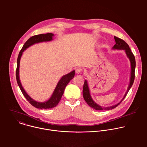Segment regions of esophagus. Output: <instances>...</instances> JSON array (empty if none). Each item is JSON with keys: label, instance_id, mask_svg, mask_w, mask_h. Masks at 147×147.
Wrapping results in <instances>:
<instances>
[{"label": "esophagus", "instance_id": "esophagus-1", "mask_svg": "<svg viewBox=\"0 0 147 147\" xmlns=\"http://www.w3.org/2000/svg\"><path fill=\"white\" fill-rule=\"evenodd\" d=\"M82 69L81 68H80V67H78V68H77V69H76V73L77 74H80V73H81L82 72Z\"/></svg>", "mask_w": 147, "mask_h": 147}]
</instances>
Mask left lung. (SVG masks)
<instances>
[{
  "instance_id": "left-lung-1",
  "label": "left lung",
  "mask_w": 147,
  "mask_h": 147,
  "mask_svg": "<svg viewBox=\"0 0 147 147\" xmlns=\"http://www.w3.org/2000/svg\"><path fill=\"white\" fill-rule=\"evenodd\" d=\"M115 42H116V44L113 46L112 48L113 49H117V50H124L125 52V54H126L127 57L129 59L130 61V64H131V73H130V83L129 85L127 88V90L125 92L124 96H123V99L120 100V102L116 105H115L109 107H102L99 105H98L96 103H95L90 94V89L88 87V84L87 80H85L84 84V86H83V90H82V95L83 97L86 102L87 103L88 105L91 107L92 108L99 111V110H111L116 107H117L123 101V100L125 98V96L127 95L128 92L129 91L130 89L133 86V84L134 81V78H135V69H136V59L135 57L131 51V49H130V47L129 45L125 42L124 40L123 39L117 38L116 36H114Z\"/></svg>"
}]
</instances>
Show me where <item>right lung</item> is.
<instances>
[{
    "instance_id": "obj_1",
    "label": "right lung",
    "mask_w": 147,
    "mask_h": 147,
    "mask_svg": "<svg viewBox=\"0 0 147 147\" xmlns=\"http://www.w3.org/2000/svg\"><path fill=\"white\" fill-rule=\"evenodd\" d=\"M54 35L52 33H47L45 34H42L39 35H36L32 36L29 38L26 42L23 45L22 49H21L17 61V69H16V79L18 85L22 91L23 95L25 96L26 99L32 105L38 109H51L55 107L59 103V101L61 99V98L64 93L65 89L67 85V84L73 78L75 74V71L73 70L71 72L68 73L63 76L59 81L51 96V97L47 101L44 102H39L35 100L32 98H31L28 94L26 92L23 88L22 84H21L20 77H19V68H20V59L23 55V52L30 46L38 44L39 42H48L53 39V36Z\"/></svg>"
}]
</instances>
